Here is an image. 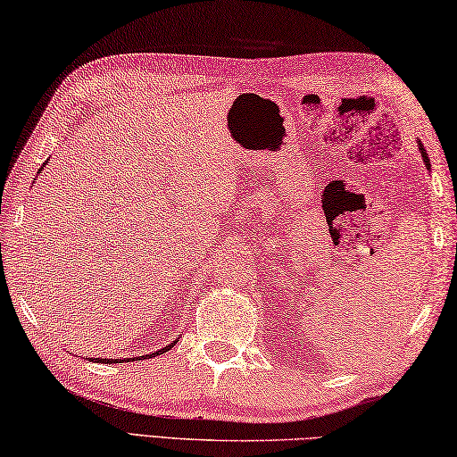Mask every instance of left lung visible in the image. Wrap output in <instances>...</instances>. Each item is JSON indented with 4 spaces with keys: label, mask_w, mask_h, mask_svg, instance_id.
Returning <instances> with one entry per match:
<instances>
[{
    "label": "left lung",
    "mask_w": 457,
    "mask_h": 457,
    "mask_svg": "<svg viewBox=\"0 0 457 457\" xmlns=\"http://www.w3.org/2000/svg\"><path fill=\"white\" fill-rule=\"evenodd\" d=\"M417 145H419V152H421V158H423V162H425V166H428V170H431V163H429V155H428V152H425V147H423V144H421V141H417Z\"/></svg>",
    "instance_id": "left-lung-1"
}]
</instances>
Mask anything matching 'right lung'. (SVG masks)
Returning <instances> with one entry per match:
<instances>
[{
    "label": "right lung",
    "instance_id": "right-lung-1",
    "mask_svg": "<svg viewBox=\"0 0 457 457\" xmlns=\"http://www.w3.org/2000/svg\"><path fill=\"white\" fill-rule=\"evenodd\" d=\"M44 166H46V163H44ZM44 166L38 170V174H42V170H44ZM178 342V338L171 342V344H168V346H163V348H160V350H155V353H152V354H145V356H141V358H147V356H158V354H162V353H168V350L174 346V344ZM139 358V356H137ZM93 361H96V362H103V364H117V362H123L121 358H93ZM127 361H136V358H127Z\"/></svg>",
    "mask_w": 457,
    "mask_h": 457
}]
</instances>
